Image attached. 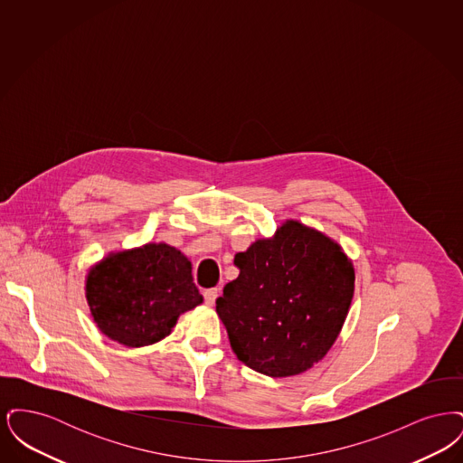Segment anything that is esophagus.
<instances>
[{"label": "esophagus", "mask_w": 463, "mask_h": 463, "mask_svg": "<svg viewBox=\"0 0 463 463\" xmlns=\"http://www.w3.org/2000/svg\"><path fill=\"white\" fill-rule=\"evenodd\" d=\"M219 288H210V289H204V293H203V297H204V302H206V306H213L215 304V300H217V297H219Z\"/></svg>", "instance_id": "1"}]
</instances>
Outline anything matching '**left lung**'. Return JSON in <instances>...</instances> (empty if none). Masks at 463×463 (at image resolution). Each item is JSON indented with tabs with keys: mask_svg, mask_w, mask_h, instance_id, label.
Here are the masks:
<instances>
[{
	"mask_svg": "<svg viewBox=\"0 0 463 463\" xmlns=\"http://www.w3.org/2000/svg\"><path fill=\"white\" fill-rule=\"evenodd\" d=\"M240 276L217 298L238 359L267 376H291L321 361L336 340L354 295L342 248L300 222L283 223L234 257Z\"/></svg>",
	"mask_w": 463,
	"mask_h": 463,
	"instance_id": "obj_1",
	"label": "left lung"
}]
</instances>
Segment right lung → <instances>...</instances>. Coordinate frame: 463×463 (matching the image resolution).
Wrapping results in <instances>:
<instances>
[{"mask_svg":"<svg viewBox=\"0 0 463 463\" xmlns=\"http://www.w3.org/2000/svg\"><path fill=\"white\" fill-rule=\"evenodd\" d=\"M87 300L104 335L144 347L170 335L182 312L203 302L191 262L159 242L112 253L87 278Z\"/></svg>","mask_w":463,"mask_h":463,"instance_id":"obj_1","label":"right lung"}]
</instances>
